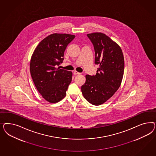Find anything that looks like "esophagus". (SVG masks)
Segmentation results:
<instances>
[{
	"label": "esophagus",
	"mask_w": 156,
	"mask_h": 156,
	"mask_svg": "<svg viewBox=\"0 0 156 156\" xmlns=\"http://www.w3.org/2000/svg\"><path fill=\"white\" fill-rule=\"evenodd\" d=\"M74 74L76 76V75H79V74H80V73H79V72H78V71H74Z\"/></svg>",
	"instance_id": "esophagus-1"
}]
</instances>
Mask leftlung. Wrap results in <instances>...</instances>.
I'll return each instance as SVG.
<instances>
[{"instance_id":"left-lung-1","label":"left lung","mask_w":156,"mask_h":156,"mask_svg":"<svg viewBox=\"0 0 156 156\" xmlns=\"http://www.w3.org/2000/svg\"><path fill=\"white\" fill-rule=\"evenodd\" d=\"M95 51V65L98 66L95 76H86L81 86L84 98L94 105L104 104L117 91L122 80L124 58L121 47L101 33L87 35Z\"/></svg>"}]
</instances>
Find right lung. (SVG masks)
<instances>
[{"mask_svg":"<svg viewBox=\"0 0 156 156\" xmlns=\"http://www.w3.org/2000/svg\"><path fill=\"white\" fill-rule=\"evenodd\" d=\"M75 35L52 34L43 39L34 50L30 61V73L43 98L50 103L63 99L72 80V72L61 69L67 45Z\"/></svg>","mask_w":156,"mask_h":156,"instance_id":"add662e5","label":"right lung"}]
</instances>
